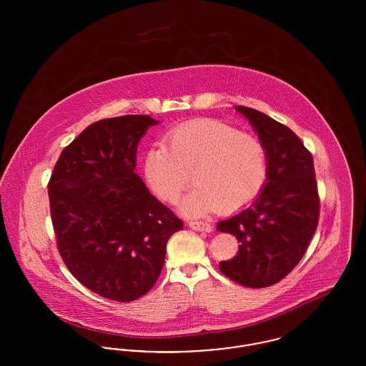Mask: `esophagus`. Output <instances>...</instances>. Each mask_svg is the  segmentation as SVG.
Instances as JSON below:
<instances>
[{"label": "esophagus", "instance_id": "esophagus-1", "mask_svg": "<svg viewBox=\"0 0 366 366\" xmlns=\"http://www.w3.org/2000/svg\"><path fill=\"white\" fill-rule=\"evenodd\" d=\"M189 227L193 230H199V232H211L212 227L209 225V222L204 221H189Z\"/></svg>", "mask_w": 366, "mask_h": 366}]
</instances>
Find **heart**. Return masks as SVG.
<instances>
[{
  "mask_svg": "<svg viewBox=\"0 0 366 366\" xmlns=\"http://www.w3.org/2000/svg\"><path fill=\"white\" fill-rule=\"evenodd\" d=\"M267 169L261 139L215 119L177 126L167 145H154L144 160L148 185L167 203L189 188L193 174L197 188L181 204L189 215L244 209L262 191Z\"/></svg>",
  "mask_w": 366,
  "mask_h": 366,
  "instance_id": "1",
  "label": "heart"
}]
</instances>
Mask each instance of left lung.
<instances>
[{
	"label": "left lung",
	"instance_id": "8db88e82",
	"mask_svg": "<svg viewBox=\"0 0 366 366\" xmlns=\"http://www.w3.org/2000/svg\"><path fill=\"white\" fill-rule=\"evenodd\" d=\"M266 152L267 177L257 200L221 221L217 229L239 240V252L219 262V270L237 284L264 288L292 272L313 239L320 218L313 157L285 124L239 105Z\"/></svg>",
	"mask_w": 366,
	"mask_h": 366
}]
</instances>
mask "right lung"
I'll return each mask as SVG.
<instances>
[{"mask_svg": "<svg viewBox=\"0 0 366 366\" xmlns=\"http://www.w3.org/2000/svg\"><path fill=\"white\" fill-rule=\"evenodd\" d=\"M149 115L92 123L57 159L48 182L60 257L71 274L107 299L132 302L157 282L166 244L184 227L136 169Z\"/></svg>", "mask_w": 366, "mask_h": 366, "instance_id": "right-lung-1", "label": "right lung"}]
</instances>
